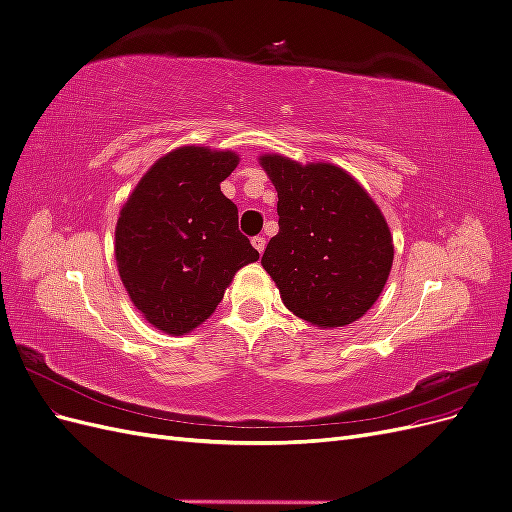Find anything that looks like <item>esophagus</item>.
Returning <instances> with one entry per match:
<instances>
[{"label":"esophagus","mask_w":512,"mask_h":512,"mask_svg":"<svg viewBox=\"0 0 512 512\" xmlns=\"http://www.w3.org/2000/svg\"><path fill=\"white\" fill-rule=\"evenodd\" d=\"M252 245L258 250V254H262V252H265L267 241H265V237H254V239H252Z\"/></svg>","instance_id":"esophagus-1"}]
</instances>
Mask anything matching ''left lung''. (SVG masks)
I'll return each instance as SVG.
<instances>
[{"mask_svg":"<svg viewBox=\"0 0 512 512\" xmlns=\"http://www.w3.org/2000/svg\"><path fill=\"white\" fill-rule=\"evenodd\" d=\"M277 192L280 232L262 254L284 305L320 329L346 327L378 301L393 267L380 207L344 168L258 158Z\"/></svg>","mask_w":512,"mask_h":512,"instance_id":"8db88e82","label":"left lung"}]
</instances>
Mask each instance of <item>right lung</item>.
I'll return each instance as SVG.
<instances>
[{
  "instance_id": "obj_1",
  "label": "right lung",
  "mask_w": 512,
  "mask_h": 512,
  "mask_svg": "<svg viewBox=\"0 0 512 512\" xmlns=\"http://www.w3.org/2000/svg\"><path fill=\"white\" fill-rule=\"evenodd\" d=\"M228 149L185 145L151 164L119 211L115 260L143 318L166 335L200 327L235 273L258 260L220 183L237 168Z\"/></svg>"
}]
</instances>
